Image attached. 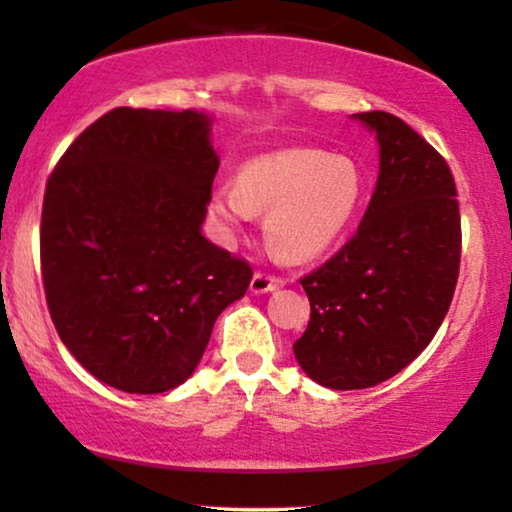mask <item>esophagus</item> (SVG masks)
<instances>
[{
  "instance_id": "1",
  "label": "esophagus",
  "mask_w": 512,
  "mask_h": 512,
  "mask_svg": "<svg viewBox=\"0 0 512 512\" xmlns=\"http://www.w3.org/2000/svg\"><path fill=\"white\" fill-rule=\"evenodd\" d=\"M279 286H284L282 277L268 275V272H256V275L251 277L249 289L251 293H268V291H277Z\"/></svg>"
}]
</instances>
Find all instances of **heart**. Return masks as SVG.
Instances as JSON below:
<instances>
[{
  "instance_id": "1",
  "label": "heart",
  "mask_w": 512,
  "mask_h": 512,
  "mask_svg": "<svg viewBox=\"0 0 512 512\" xmlns=\"http://www.w3.org/2000/svg\"><path fill=\"white\" fill-rule=\"evenodd\" d=\"M366 191V174L349 156L284 149L244 163L235 186H216L209 214L230 230L256 212H268L265 233L272 247L293 261H307L352 228Z\"/></svg>"
}]
</instances>
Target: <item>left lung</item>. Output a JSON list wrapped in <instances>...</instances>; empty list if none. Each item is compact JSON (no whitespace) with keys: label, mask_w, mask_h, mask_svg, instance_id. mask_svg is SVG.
I'll return each instance as SVG.
<instances>
[{"label":"left lung","mask_w":512,"mask_h":512,"mask_svg":"<svg viewBox=\"0 0 512 512\" xmlns=\"http://www.w3.org/2000/svg\"><path fill=\"white\" fill-rule=\"evenodd\" d=\"M377 135L380 174L359 230L300 279L310 324L300 368L328 389L375 387L417 359L450 310L461 219L445 158L387 111L354 114Z\"/></svg>","instance_id":"8db88e82"}]
</instances>
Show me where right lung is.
Wrapping results in <instances>:
<instances>
[{"instance_id": "obj_1", "label": "right lung", "mask_w": 512, "mask_h": 512, "mask_svg": "<svg viewBox=\"0 0 512 512\" xmlns=\"http://www.w3.org/2000/svg\"><path fill=\"white\" fill-rule=\"evenodd\" d=\"M209 125L193 109H111L46 181L39 247L55 331L128 394L184 384L254 275L200 233L219 170Z\"/></svg>"}]
</instances>
